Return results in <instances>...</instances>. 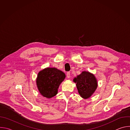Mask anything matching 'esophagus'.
Wrapping results in <instances>:
<instances>
[{"label":"esophagus","mask_w":130,"mask_h":130,"mask_svg":"<svg viewBox=\"0 0 130 130\" xmlns=\"http://www.w3.org/2000/svg\"><path fill=\"white\" fill-rule=\"evenodd\" d=\"M66 76H67V78L68 79H69V78H70V72H67Z\"/></svg>","instance_id":"1"}]
</instances>
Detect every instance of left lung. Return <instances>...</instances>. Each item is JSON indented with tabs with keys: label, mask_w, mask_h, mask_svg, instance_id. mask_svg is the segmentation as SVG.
I'll list each match as a JSON object with an SVG mask.
<instances>
[{
	"label": "left lung",
	"mask_w": 130,
	"mask_h": 130,
	"mask_svg": "<svg viewBox=\"0 0 130 130\" xmlns=\"http://www.w3.org/2000/svg\"><path fill=\"white\" fill-rule=\"evenodd\" d=\"M80 96L84 99L90 98L98 87V82L93 73L83 71L73 79Z\"/></svg>",
	"instance_id": "8db88e82"
}]
</instances>
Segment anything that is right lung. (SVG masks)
Masks as SVG:
<instances>
[{"label": "right lung", "mask_w": 130, "mask_h": 130, "mask_svg": "<svg viewBox=\"0 0 130 130\" xmlns=\"http://www.w3.org/2000/svg\"><path fill=\"white\" fill-rule=\"evenodd\" d=\"M65 77V74L63 71L54 67H47L41 70L36 79L40 93L48 99L55 96Z\"/></svg>", "instance_id": "1"}]
</instances>
